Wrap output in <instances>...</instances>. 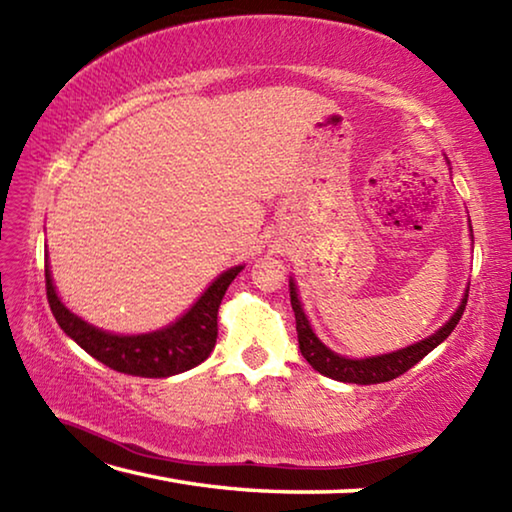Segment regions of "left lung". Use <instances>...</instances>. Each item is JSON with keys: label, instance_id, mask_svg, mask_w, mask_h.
I'll list each match as a JSON object with an SVG mask.
<instances>
[{"label": "left lung", "instance_id": "left-lung-1", "mask_svg": "<svg viewBox=\"0 0 512 512\" xmlns=\"http://www.w3.org/2000/svg\"><path fill=\"white\" fill-rule=\"evenodd\" d=\"M291 287V307L293 314H296V329H298V343H300V352L302 357L309 361V366L318 370L320 375H325L329 379L336 381H345V384H384V381H391L395 377L404 375L406 370H411L415 363L422 361L427 354L436 348V345L443 343L449 334L454 332V327L461 320L467 298H463L461 307H458L456 314L445 327H440L436 334L429 336L415 345H409V348L397 350L393 354H381V357H372V359H345L334 354L329 348H325L323 343L316 339V334L311 332L309 320L305 318V311L300 307L298 293H296V284H289Z\"/></svg>", "mask_w": 512, "mask_h": 512}]
</instances>
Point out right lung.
<instances>
[{
	"instance_id": "obj_1",
	"label": "right lung",
	"mask_w": 512,
	"mask_h": 512,
	"mask_svg": "<svg viewBox=\"0 0 512 512\" xmlns=\"http://www.w3.org/2000/svg\"><path fill=\"white\" fill-rule=\"evenodd\" d=\"M241 268L244 266H235L216 277L212 287L176 323L160 329V332L142 336H117L101 332V329L74 316L58 300L54 284H51L49 266L45 264L47 300L60 329L69 339L79 343L90 357L112 370L124 372V375L160 379L185 372L210 357L216 336H219V325H216L219 320H216V316H219L221 300Z\"/></svg>"
}]
</instances>
